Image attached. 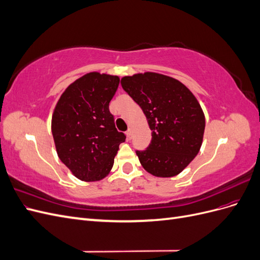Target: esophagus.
Listing matches in <instances>:
<instances>
[{
    "instance_id": "1",
    "label": "esophagus",
    "mask_w": 260,
    "mask_h": 260,
    "mask_svg": "<svg viewBox=\"0 0 260 260\" xmlns=\"http://www.w3.org/2000/svg\"><path fill=\"white\" fill-rule=\"evenodd\" d=\"M125 135H127V139L128 140H131V138H132V130L128 129L127 132H125Z\"/></svg>"
}]
</instances>
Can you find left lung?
Segmentation results:
<instances>
[{
	"instance_id": "left-lung-1",
	"label": "left lung",
	"mask_w": 260,
	"mask_h": 260,
	"mask_svg": "<svg viewBox=\"0 0 260 260\" xmlns=\"http://www.w3.org/2000/svg\"><path fill=\"white\" fill-rule=\"evenodd\" d=\"M122 89L142 108L152 141L137 151L143 168L156 177L180 174L198 155L205 130V116L198 100L174 78L144 73L123 77Z\"/></svg>"
}]
</instances>
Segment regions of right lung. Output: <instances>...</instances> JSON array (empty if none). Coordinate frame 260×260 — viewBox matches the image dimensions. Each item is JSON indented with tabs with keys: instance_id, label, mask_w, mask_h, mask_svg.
Here are the masks:
<instances>
[{
	"instance_id": "right-lung-1",
	"label": "right lung",
	"mask_w": 260,
	"mask_h": 260,
	"mask_svg": "<svg viewBox=\"0 0 260 260\" xmlns=\"http://www.w3.org/2000/svg\"><path fill=\"white\" fill-rule=\"evenodd\" d=\"M118 85L117 76L86 74L68 86L54 109L52 135L58 157L82 181L105 178L125 140L109 112Z\"/></svg>"
}]
</instances>
